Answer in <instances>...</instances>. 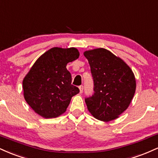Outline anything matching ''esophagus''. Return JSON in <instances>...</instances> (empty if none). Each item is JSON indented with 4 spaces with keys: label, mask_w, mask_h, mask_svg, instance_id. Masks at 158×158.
<instances>
[{
    "label": "esophagus",
    "mask_w": 158,
    "mask_h": 158,
    "mask_svg": "<svg viewBox=\"0 0 158 158\" xmlns=\"http://www.w3.org/2000/svg\"><path fill=\"white\" fill-rule=\"evenodd\" d=\"M79 91H80V94H81L83 92V85H80V86L79 87Z\"/></svg>",
    "instance_id": "obj_1"
}]
</instances>
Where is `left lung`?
<instances>
[{
    "instance_id": "1",
    "label": "left lung",
    "mask_w": 158,
    "mask_h": 158,
    "mask_svg": "<svg viewBox=\"0 0 158 158\" xmlns=\"http://www.w3.org/2000/svg\"><path fill=\"white\" fill-rule=\"evenodd\" d=\"M84 56L89 62L94 85L93 95L85 99L88 110L104 122L118 118L135 95L134 73L123 59L106 49L88 50Z\"/></svg>"
}]
</instances>
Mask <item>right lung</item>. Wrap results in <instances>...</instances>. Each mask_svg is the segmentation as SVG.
<instances>
[{
  "label": "right lung",
  "mask_w": 158,
  "mask_h": 158,
  "mask_svg": "<svg viewBox=\"0 0 158 158\" xmlns=\"http://www.w3.org/2000/svg\"><path fill=\"white\" fill-rule=\"evenodd\" d=\"M74 48H52L36 60L23 80V97L32 110L44 118H55L66 111L79 89L71 84L67 64L77 59Z\"/></svg>",
  "instance_id": "1"
}]
</instances>
